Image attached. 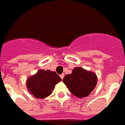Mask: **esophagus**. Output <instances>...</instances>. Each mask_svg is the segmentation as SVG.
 I'll return each instance as SVG.
<instances>
[{
  "instance_id": "1",
  "label": "esophagus",
  "mask_w": 125,
  "mask_h": 125,
  "mask_svg": "<svg viewBox=\"0 0 125 125\" xmlns=\"http://www.w3.org/2000/svg\"><path fill=\"white\" fill-rule=\"evenodd\" d=\"M60 76H61V78L62 79H63L64 76V74H61L60 75Z\"/></svg>"
}]
</instances>
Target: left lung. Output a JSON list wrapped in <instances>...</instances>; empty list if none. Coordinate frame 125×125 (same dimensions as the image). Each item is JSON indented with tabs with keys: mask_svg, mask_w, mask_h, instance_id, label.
Returning <instances> with one entry per match:
<instances>
[{
	"mask_svg": "<svg viewBox=\"0 0 125 125\" xmlns=\"http://www.w3.org/2000/svg\"><path fill=\"white\" fill-rule=\"evenodd\" d=\"M62 81L74 96L82 98L91 93L96 86V74L81 67H76L71 74H66Z\"/></svg>",
	"mask_w": 125,
	"mask_h": 125,
	"instance_id": "1",
	"label": "left lung"
}]
</instances>
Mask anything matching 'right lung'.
Segmentation results:
<instances>
[{"label":"right lung","instance_id":"obj_1","mask_svg":"<svg viewBox=\"0 0 125 125\" xmlns=\"http://www.w3.org/2000/svg\"><path fill=\"white\" fill-rule=\"evenodd\" d=\"M61 77L49 70H39L26 82V86L31 94L38 99H44L52 93L56 84L61 81Z\"/></svg>","mask_w":125,"mask_h":125}]
</instances>
